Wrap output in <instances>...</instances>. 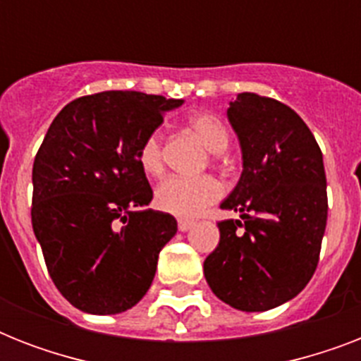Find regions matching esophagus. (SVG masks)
Wrapping results in <instances>:
<instances>
[{
	"mask_svg": "<svg viewBox=\"0 0 361 361\" xmlns=\"http://www.w3.org/2000/svg\"><path fill=\"white\" fill-rule=\"evenodd\" d=\"M195 226V221L192 219H180L178 221V231L180 232H187L189 228H192Z\"/></svg>",
	"mask_w": 361,
	"mask_h": 361,
	"instance_id": "esophagus-1",
	"label": "esophagus"
}]
</instances>
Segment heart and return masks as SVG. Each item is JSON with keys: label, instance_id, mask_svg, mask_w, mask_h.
Listing matches in <instances>:
<instances>
[{"label": "heart", "instance_id": "b5f03b06", "mask_svg": "<svg viewBox=\"0 0 361 361\" xmlns=\"http://www.w3.org/2000/svg\"><path fill=\"white\" fill-rule=\"evenodd\" d=\"M191 129L197 133L212 153H223L228 147L231 135L226 125L212 112H198L189 120ZM138 163L147 176H159L163 172V136L152 133L142 142L138 149ZM223 187L212 176L185 178L169 176L155 189V204L163 212L191 217L200 214L209 204L221 197Z\"/></svg>", "mask_w": 361, "mask_h": 361}]
</instances>
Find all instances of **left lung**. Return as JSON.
Here are the masks:
<instances>
[{
    "label": "left lung",
    "mask_w": 361,
    "mask_h": 361,
    "mask_svg": "<svg viewBox=\"0 0 361 361\" xmlns=\"http://www.w3.org/2000/svg\"><path fill=\"white\" fill-rule=\"evenodd\" d=\"M241 147V176L221 202L239 219L219 226L204 260L209 288L231 307H279L313 277L328 219L326 172L313 133L286 104L240 93L226 110Z\"/></svg>",
    "instance_id": "8db88e82"
}]
</instances>
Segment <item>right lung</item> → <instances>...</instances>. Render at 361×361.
<instances>
[{"label": "right lung", "mask_w": 361, "mask_h": 361, "mask_svg": "<svg viewBox=\"0 0 361 361\" xmlns=\"http://www.w3.org/2000/svg\"><path fill=\"white\" fill-rule=\"evenodd\" d=\"M183 99L103 92L65 106L33 163L31 225L61 296L92 314H118L152 286L159 252L178 232L146 209L153 191L138 149Z\"/></svg>", "instance_id": "obj_1"}]
</instances>
